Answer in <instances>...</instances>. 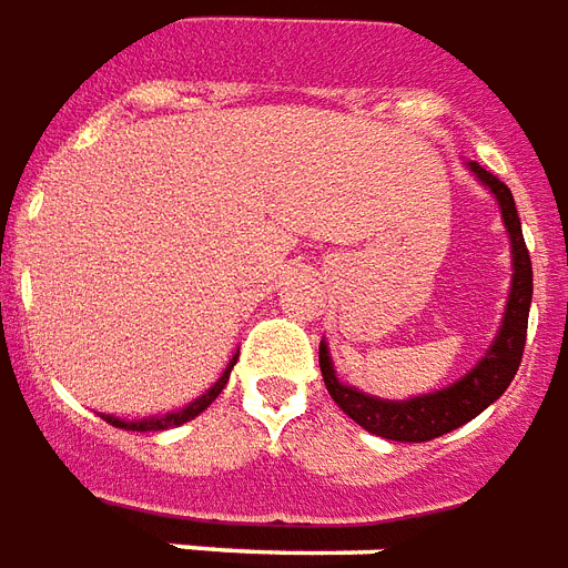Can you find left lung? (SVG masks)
Here are the masks:
<instances>
[{"mask_svg":"<svg viewBox=\"0 0 568 568\" xmlns=\"http://www.w3.org/2000/svg\"><path fill=\"white\" fill-rule=\"evenodd\" d=\"M466 168L494 192V199L503 210V225H506L508 241H511V271H515L511 273L503 325H499L497 337H494V346L485 352V358L448 388L422 394V397H413V400H382V397H369V394L352 388V385H343L337 379V369L331 364L325 339L318 346L322 379H325V388L334 397V403L364 430L394 439V443H427V439H436V436L452 434L460 424L473 422L478 413H485L487 406L511 385L520 367V358H524L527 318H530L532 301V264L524 234H520L518 207H515V199H511V189L503 180L494 178L478 162H466Z\"/></svg>","mask_w":568,"mask_h":568,"instance_id":"left-lung-1","label":"left lung"}]
</instances>
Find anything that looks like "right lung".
<instances>
[{
  "mask_svg": "<svg viewBox=\"0 0 568 568\" xmlns=\"http://www.w3.org/2000/svg\"><path fill=\"white\" fill-rule=\"evenodd\" d=\"M237 364V355L229 361V367L222 373L220 379L213 382V388H207L201 394L199 400H192L189 406H183L180 413H168V415H159V418H144V422H123V418H113V415H102L104 422L113 424V427H123V430H141V434H150V430H168V427H180V424L192 422L195 415H201L207 409L210 403L216 400L222 394V388L229 385V376H231V367Z\"/></svg>",
  "mask_w": 568,
  "mask_h": 568,
  "instance_id": "1",
  "label": "right lung"
}]
</instances>
